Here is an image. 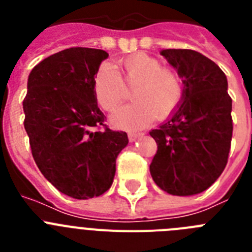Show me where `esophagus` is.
Wrapping results in <instances>:
<instances>
[{"label": "esophagus", "mask_w": 252, "mask_h": 252, "mask_svg": "<svg viewBox=\"0 0 252 252\" xmlns=\"http://www.w3.org/2000/svg\"><path fill=\"white\" fill-rule=\"evenodd\" d=\"M141 135H142V132H135V131H130V132H128V140L132 142V141H135L137 137L141 136Z\"/></svg>", "instance_id": "esophagus-1"}]
</instances>
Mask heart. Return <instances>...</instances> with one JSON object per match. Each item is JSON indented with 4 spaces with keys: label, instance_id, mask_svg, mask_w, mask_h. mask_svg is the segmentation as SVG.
Returning <instances> with one entry per match:
<instances>
[{
    "label": "heart",
    "instance_id": "1",
    "mask_svg": "<svg viewBox=\"0 0 252 252\" xmlns=\"http://www.w3.org/2000/svg\"><path fill=\"white\" fill-rule=\"evenodd\" d=\"M120 74L110 64H102L93 79V92L99 106L112 112L132 88L133 102L116 111L115 126L127 130L145 127L155 119L165 120L177 111L183 99V81L177 70L162 66L157 58L136 53L120 60Z\"/></svg>",
    "mask_w": 252,
    "mask_h": 252
}]
</instances>
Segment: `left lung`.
Listing matches in <instances>:
<instances>
[{"label":"left lung","mask_w":252,"mask_h":252,"mask_svg":"<svg viewBox=\"0 0 252 252\" xmlns=\"http://www.w3.org/2000/svg\"><path fill=\"white\" fill-rule=\"evenodd\" d=\"M162 57L183 78V102L159 128L150 131L158 150L150 173L173 195L202 193L227 165L233 122L232 99L222 69L189 49H166Z\"/></svg>","instance_id":"1"}]
</instances>
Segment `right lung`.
Returning a JSON list of instances; mask_svg holds the SVG:
<instances>
[{"instance_id": "add662e5", "label": "right lung", "mask_w": 252, "mask_h": 252, "mask_svg": "<svg viewBox=\"0 0 252 252\" xmlns=\"http://www.w3.org/2000/svg\"><path fill=\"white\" fill-rule=\"evenodd\" d=\"M104 50L69 48L34 66L24 98V126L37 168L59 192L98 197L111 188L127 133L108 128L93 79Z\"/></svg>"}]
</instances>
